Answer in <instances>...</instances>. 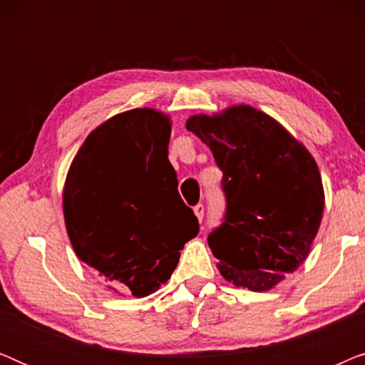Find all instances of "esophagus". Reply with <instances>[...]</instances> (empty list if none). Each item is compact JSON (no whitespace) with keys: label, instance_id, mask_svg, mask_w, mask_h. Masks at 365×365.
I'll use <instances>...</instances> for the list:
<instances>
[{"label":"esophagus","instance_id":"1","mask_svg":"<svg viewBox=\"0 0 365 365\" xmlns=\"http://www.w3.org/2000/svg\"><path fill=\"white\" fill-rule=\"evenodd\" d=\"M194 214H196L199 222H201L202 217H204V206H202V204H197V206H194Z\"/></svg>","mask_w":365,"mask_h":365}]
</instances>
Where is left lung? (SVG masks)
Wrapping results in <instances>:
<instances>
[{"mask_svg": "<svg viewBox=\"0 0 365 365\" xmlns=\"http://www.w3.org/2000/svg\"><path fill=\"white\" fill-rule=\"evenodd\" d=\"M186 128L222 171L226 214L207 236L219 272L236 287L269 291L306 261L321 226L316 161L276 119L244 104L191 116Z\"/></svg>", "mask_w": 365, "mask_h": 365, "instance_id": "1", "label": "left lung"}]
</instances>
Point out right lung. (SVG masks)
Returning <instances> with one entry per match:
<instances>
[{"label":"right lung","mask_w":365,"mask_h":365,"mask_svg":"<svg viewBox=\"0 0 365 365\" xmlns=\"http://www.w3.org/2000/svg\"><path fill=\"white\" fill-rule=\"evenodd\" d=\"M169 136V118L156 109L116 114L86 138L64 182V222L76 256L134 297L156 292L199 232L178 192Z\"/></svg>","instance_id":"obj_1"}]
</instances>
